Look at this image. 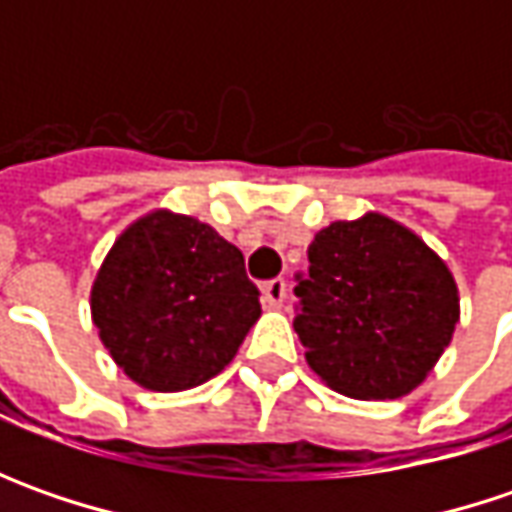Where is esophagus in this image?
Instances as JSON below:
<instances>
[{"mask_svg": "<svg viewBox=\"0 0 512 512\" xmlns=\"http://www.w3.org/2000/svg\"><path fill=\"white\" fill-rule=\"evenodd\" d=\"M262 296L270 307H282L287 299V282L285 279H270L262 285Z\"/></svg>", "mask_w": 512, "mask_h": 512, "instance_id": "1", "label": "esophagus"}]
</instances>
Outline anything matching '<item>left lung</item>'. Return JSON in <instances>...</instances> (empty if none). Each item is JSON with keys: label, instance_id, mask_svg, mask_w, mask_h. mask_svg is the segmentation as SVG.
<instances>
[{"label": "left lung", "instance_id": "left-lung-1", "mask_svg": "<svg viewBox=\"0 0 512 512\" xmlns=\"http://www.w3.org/2000/svg\"><path fill=\"white\" fill-rule=\"evenodd\" d=\"M293 327L310 370L350 399H399L439 362L459 287L422 239L382 213L333 222L307 247Z\"/></svg>", "mask_w": 512, "mask_h": 512}]
</instances>
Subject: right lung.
<instances>
[{"label": "right lung", "mask_w": 512, "mask_h": 512, "mask_svg": "<svg viewBox=\"0 0 512 512\" xmlns=\"http://www.w3.org/2000/svg\"><path fill=\"white\" fill-rule=\"evenodd\" d=\"M90 313L128 379L179 393L233 362L262 305L239 247L193 216L153 210L113 242Z\"/></svg>", "instance_id": "right-lung-1"}]
</instances>
